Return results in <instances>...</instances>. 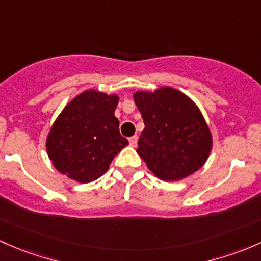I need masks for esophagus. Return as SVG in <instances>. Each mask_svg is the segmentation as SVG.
Instances as JSON below:
<instances>
[{"mask_svg": "<svg viewBox=\"0 0 261 261\" xmlns=\"http://www.w3.org/2000/svg\"><path fill=\"white\" fill-rule=\"evenodd\" d=\"M137 143H138V137H137V136L130 137V138H129V144H130V146L132 147H136Z\"/></svg>", "mask_w": 261, "mask_h": 261, "instance_id": "1", "label": "esophagus"}]
</instances>
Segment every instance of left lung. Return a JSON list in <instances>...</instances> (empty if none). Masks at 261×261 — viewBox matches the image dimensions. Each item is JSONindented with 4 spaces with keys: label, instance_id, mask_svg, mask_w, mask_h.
<instances>
[{
    "label": "left lung",
    "instance_id": "8db88e82",
    "mask_svg": "<svg viewBox=\"0 0 261 261\" xmlns=\"http://www.w3.org/2000/svg\"><path fill=\"white\" fill-rule=\"evenodd\" d=\"M144 122L137 153L163 181H178L200 170L212 148L210 128L186 94L170 87L136 91Z\"/></svg>",
    "mask_w": 261,
    "mask_h": 261
}]
</instances>
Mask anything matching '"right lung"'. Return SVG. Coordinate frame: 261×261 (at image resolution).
Here are the masks:
<instances>
[{"label": "right lung", "instance_id": "add662e5", "mask_svg": "<svg viewBox=\"0 0 261 261\" xmlns=\"http://www.w3.org/2000/svg\"><path fill=\"white\" fill-rule=\"evenodd\" d=\"M115 94L89 89L63 109L47 134L46 150L54 167L80 184L95 181L128 144L114 112Z\"/></svg>", "mask_w": 261, "mask_h": 261}]
</instances>
